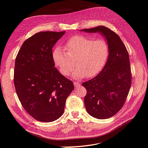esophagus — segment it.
<instances>
[{
	"label": "esophagus",
	"mask_w": 148,
	"mask_h": 148,
	"mask_svg": "<svg viewBox=\"0 0 148 148\" xmlns=\"http://www.w3.org/2000/svg\"><path fill=\"white\" fill-rule=\"evenodd\" d=\"M74 85L75 87H79L80 86V83L77 82H74Z\"/></svg>",
	"instance_id": "34e87169"
}]
</instances>
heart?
I'll return each instance as SVG.
<instances>
[{
    "mask_svg": "<svg viewBox=\"0 0 148 148\" xmlns=\"http://www.w3.org/2000/svg\"><path fill=\"white\" fill-rule=\"evenodd\" d=\"M110 52L109 43L101 38L77 35L69 38L64 48L57 46L52 52L53 62L61 74L68 76L71 73L75 58L76 67L72 72L75 79L95 76L108 60Z\"/></svg>",
    "mask_w": 148,
    "mask_h": 148,
    "instance_id": "heart-1",
    "label": "heart"
}]
</instances>
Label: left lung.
Listing matches in <instances>:
<instances>
[{"instance_id":"1","label":"left lung","mask_w":148,"mask_h":148,"mask_svg":"<svg viewBox=\"0 0 148 148\" xmlns=\"http://www.w3.org/2000/svg\"><path fill=\"white\" fill-rule=\"evenodd\" d=\"M82 31L99 32L109 45V58L103 69L94 78L82 83L87 90L84 103L88 113L98 119H109L122 109L130 92L131 71L129 53L120 37L106 26Z\"/></svg>"}]
</instances>
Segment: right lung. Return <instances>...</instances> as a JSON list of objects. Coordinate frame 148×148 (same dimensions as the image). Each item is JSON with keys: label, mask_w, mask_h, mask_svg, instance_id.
Wrapping results in <instances>:
<instances>
[{"label": "right lung", "mask_w": 148, "mask_h": 148, "mask_svg": "<svg viewBox=\"0 0 148 148\" xmlns=\"http://www.w3.org/2000/svg\"><path fill=\"white\" fill-rule=\"evenodd\" d=\"M65 31L41 32L23 42L15 58L14 85L25 111L40 122H50L63 114L74 85L54 67L52 48Z\"/></svg>", "instance_id": "right-lung-1"}]
</instances>
